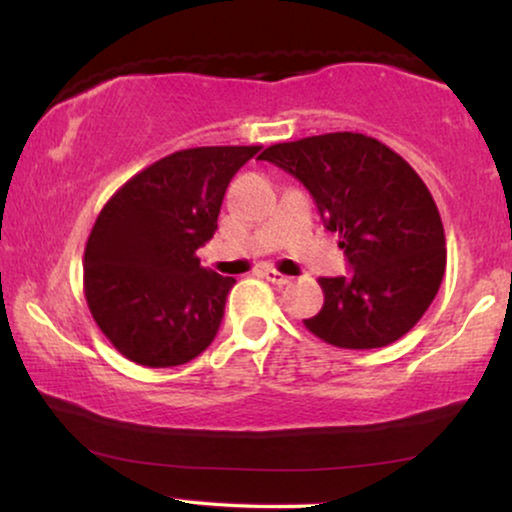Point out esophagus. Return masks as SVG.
I'll list each match as a JSON object with an SVG mask.
<instances>
[{
	"label": "esophagus",
	"instance_id": "obj_1",
	"mask_svg": "<svg viewBox=\"0 0 512 512\" xmlns=\"http://www.w3.org/2000/svg\"><path fill=\"white\" fill-rule=\"evenodd\" d=\"M258 275H261L263 279H268V282L275 284V286H284V284L291 282L289 275H282V272H277V270H272V268L258 270Z\"/></svg>",
	"mask_w": 512,
	"mask_h": 512
}]
</instances>
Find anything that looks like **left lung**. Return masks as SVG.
<instances>
[{
  "label": "left lung",
  "mask_w": 512,
  "mask_h": 512,
  "mask_svg": "<svg viewBox=\"0 0 512 512\" xmlns=\"http://www.w3.org/2000/svg\"><path fill=\"white\" fill-rule=\"evenodd\" d=\"M258 158L310 191L352 270L319 279L324 307L303 319L307 331L342 349L403 338L436 298L447 258L443 221L419 174L361 132L272 144Z\"/></svg>",
  "instance_id": "obj_1"
}]
</instances>
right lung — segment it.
Segmentation results:
<instances>
[{
	"mask_svg": "<svg viewBox=\"0 0 512 512\" xmlns=\"http://www.w3.org/2000/svg\"><path fill=\"white\" fill-rule=\"evenodd\" d=\"M261 146H198L160 158L114 193L90 230L83 291L125 359L170 368L219 333L233 277L200 265L230 179Z\"/></svg>",
	"mask_w": 512,
	"mask_h": 512,
	"instance_id": "right-lung-1",
	"label": "right lung"
}]
</instances>
